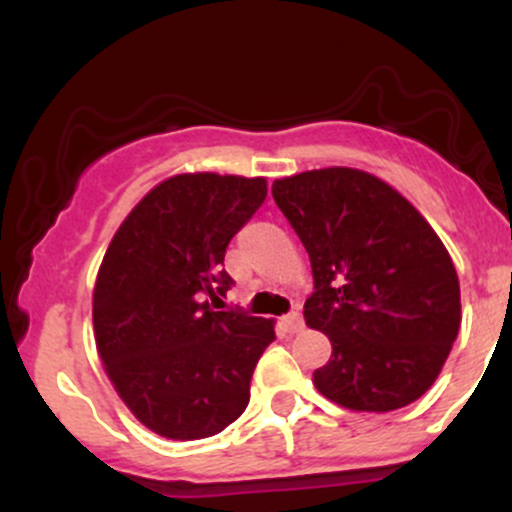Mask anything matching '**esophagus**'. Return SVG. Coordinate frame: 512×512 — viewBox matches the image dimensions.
Listing matches in <instances>:
<instances>
[{
	"label": "esophagus",
	"mask_w": 512,
	"mask_h": 512,
	"mask_svg": "<svg viewBox=\"0 0 512 512\" xmlns=\"http://www.w3.org/2000/svg\"><path fill=\"white\" fill-rule=\"evenodd\" d=\"M284 327L286 330H289L291 334L293 332H301L303 330V317H301V313H298V310H293V313H289L284 317Z\"/></svg>",
	"instance_id": "esophagus-1"
}]
</instances>
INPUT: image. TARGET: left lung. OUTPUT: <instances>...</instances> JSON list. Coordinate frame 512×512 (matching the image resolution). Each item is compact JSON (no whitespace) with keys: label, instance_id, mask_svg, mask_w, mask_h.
Masks as SVG:
<instances>
[{"label":"left lung","instance_id":"1","mask_svg":"<svg viewBox=\"0 0 512 512\" xmlns=\"http://www.w3.org/2000/svg\"><path fill=\"white\" fill-rule=\"evenodd\" d=\"M313 267L308 327L332 342L313 383L354 411H392L438 378L460 330V281L428 221L375 175L322 168L272 185Z\"/></svg>","mask_w":512,"mask_h":512}]
</instances>
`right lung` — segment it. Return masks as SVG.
Masks as SVG:
<instances>
[{"instance_id":"add662e5","label":"right lung","mask_w":512,"mask_h":512,"mask_svg":"<svg viewBox=\"0 0 512 512\" xmlns=\"http://www.w3.org/2000/svg\"><path fill=\"white\" fill-rule=\"evenodd\" d=\"M264 197V178L175 175L110 240L93 289L96 346L117 395L158 436H216L248 407L274 322L204 298L233 286L226 248Z\"/></svg>"}]
</instances>
